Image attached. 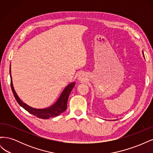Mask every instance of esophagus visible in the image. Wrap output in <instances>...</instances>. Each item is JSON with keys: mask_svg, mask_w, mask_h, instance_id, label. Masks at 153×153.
I'll return each instance as SVG.
<instances>
[{"mask_svg": "<svg viewBox=\"0 0 153 153\" xmlns=\"http://www.w3.org/2000/svg\"><path fill=\"white\" fill-rule=\"evenodd\" d=\"M78 79H79L81 81L85 80V77H84V75H82V74H80V75L78 76Z\"/></svg>", "mask_w": 153, "mask_h": 153, "instance_id": "1", "label": "esophagus"}]
</instances>
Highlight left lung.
<instances>
[{"mask_svg": "<svg viewBox=\"0 0 153 153\" xmlns=\"http://www.w3.org/2000/svg\"><path fill=\"white\" fill-rule=\"evenodd\" d=\"M143 56H144V55H143Z\"/></svg>", "mask_w": 153, "mask_h": 153, "instance_id": "left-lung-1", "label": "left lung"}]
</instances>
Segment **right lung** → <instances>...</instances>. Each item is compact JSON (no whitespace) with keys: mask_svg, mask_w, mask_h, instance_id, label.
<instances>
[{"mask_svg":"<svg viewBox=\"0 0 153 153\" xmlns=\"http://www.w3.org/2000/svg\"><path fill=\"white\" fill-rule=\"evenodd\" d=\"M10 74H11V69H10ZM10 76H11V89L13 91V93L14 94V96H15V98L17 102L18 103V104H19L21 106H22V107L25 110H26L27 112H29L32 115H35V116H36L37 117L40 118V119H47L50 117H56L57 115L64 112V111L66 110L67 102H68L69 95L70 94L72 89H73L74 86L75 85V82L71 83L70 84H69L65 89H64V90L62 92L61 96L59 97V98L57 101V102L52 106H50V107L47 108L36 109V108L30 107V106L24 103V102H22L21 101V100L19 98V97L18 96V95L15 92V89H14L11 75H10Z\"/></svg>","mask_w":153,"mask_h":153,"instance_id":"obj_1","label":"right lung"}]
</instances>
